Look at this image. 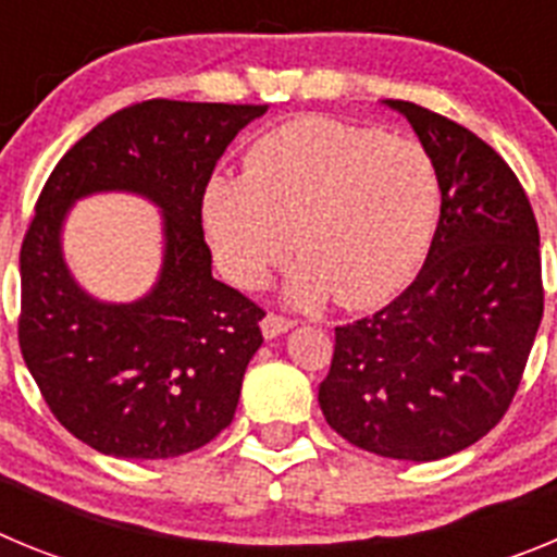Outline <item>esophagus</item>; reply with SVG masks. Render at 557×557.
<instances>
[{
	"mask_svg": "<svg viewBox=\"0 0 557 557\" xmlns=\"http://www.w3.org/2000/svg\"><path fill=\"white\" fill-rule=\"evenodd\" d=\"M293 326H295V323L289 321V318H282V314H264L262 334L268 339H273V337H278V334L289 332V329H293Z\"/></svg>",
	"mask_w": 557,
	"mask_h": 557,
	"instance_id": "esophagus-1",
	"label": "esophagus"
}]
</instances>
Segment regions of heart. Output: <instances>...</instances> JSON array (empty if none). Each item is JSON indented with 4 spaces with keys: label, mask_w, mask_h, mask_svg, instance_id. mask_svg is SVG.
Segmentation results:
<instances>
[{
    "label": "heart",
    "mask_w": 557,
    "mask_h": 557,
    "mask_svg": "<svg viewBox=\"0 0 557 557\" xmlns=\"http://www.w3.org/2000/svg\"><path fill=\"white\" fill-rule=\"evenodd\" d=\"M441 175L424 147L376 127L301 116L262 133L243 175L203 189V225L218 268L262 289L298 250L295 307L368 309L405 293L424 268L441 220Z\"/></svg>",
    "instance_id": "1"
}]
</instances>
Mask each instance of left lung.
Wrapping results in <instances>:
<instances>
[{
	"instance_id": "left-lung-1",
	"label": "left lung",
	"mask_w": 557,
	"mask_h": 557,
	"mask_svg": "<svg viewBox=\"0 0 557 557\" xmlns=\"http://www.w3.org/2000/svg\"><path fill=\"white\" fill-rule=\"evenodd\" d=\"M441 175V220L416 282L334 329L318 401L348 444L430 462L488 435L516 396L544 314L539 223L499 152L416 102L385 100Z\"/></svg>"
}]
</instances>
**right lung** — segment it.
<instances>
[{
  "label": "right lung",
  "instance_id": "add662e5",
  "mask_svg": "<svg viewBox=\"0 0 557 557\" xmlns=\"http://www.w3.org/2000/svg\"><path fill=\"white\" fill-rule=\"evenodd\" d=\"M268 106L147 100L122 108L55 164L22 243L18 346L52 416L111 457L166 460L231 424L264 312L211 275L203 189L225 147ZM131 190L162 211L151 293L100 302L62 259L77 199Z\"/></svg>",
  "mask_w": 557,
  "mask_h": 557
}]
</instances>
